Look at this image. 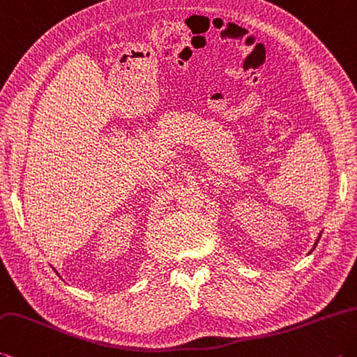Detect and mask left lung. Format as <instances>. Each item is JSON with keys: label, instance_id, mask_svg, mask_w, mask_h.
I'll list each match as a JSON object with an SVG mask.
<instances>
[{"label": "left lung", "instance_id": "obj_1", "mask_svg": "<svg viewBox=\"0 0 357 357\" xmlns=\"http://www.w3.org/2000/svg\"><path fill=\"white\" fill-rule=\"evenodd\" d=\"M321 234H323V231L320 232V234H319V237H317V241H315V243H314V246H312V250H310V251H309V255H310V252H312V251L315 250V246H317V245H319V242H320V237H321Z\"/></svg>", "mask_w": 357, "mask_h": 357}]
</instances>
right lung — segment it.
Listing matches in <instances>:
<instances>
[{
	"mask_svg": "<svg viewBox=\"0 0 357 357\" xmlns=\"http://www.w3.org/2000/svg\"><path fill=\"white\" fill-rule=\"evenodd\" d=\"M53 270H54V271H56V273H57V270H56V268H54V267H53ZM57 275H59V273H57Z\"/></svg>",
	"mask_w": 357,
	"mask_h": 357,
	"instance_id": "1",
	"label": "right lung"
}]
</instances>
